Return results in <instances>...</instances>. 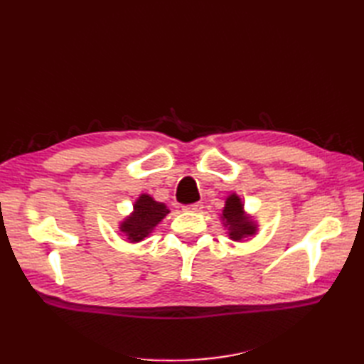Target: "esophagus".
Returning a JSON list of instances; mask_svg holds the SVG:
<instances>
[{
  "instance_id": "obj_1",
  "label": "esophagus",
  "mask_w": 364,
  "mask_h": 364,
  "mask_svg": "<svg viewBox=\"0 0 364 364\" xmlns=\"http://www.w3.org/2000/svg\"><path fill=\"white\" fill-rule=\"evenodd\" d=\"M186 211H191V213H200L203 209V205L202 203H193V205H188L185 206Z\"/></svg>"
}]
</instances>
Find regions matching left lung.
<instances>
[{
  "mask_svg": "<svg viewBox=\"0 0 364 364\" xmlns=\"http://www.w3.org/2000/svg\"><path fill=\"white\" fill-rule=\"evenodd\" d=\"M223 220L225 226L229 228V237L235 241L257 232V226L250 222L249 217L245 215L243 203H241L237 194H230L226 199Z\"/></svg>",
  "mask_w": 364,
  "mask_h": 364,
  "instance_id": "left-lung-1",
  "label": "left lung"
}]
</instances>
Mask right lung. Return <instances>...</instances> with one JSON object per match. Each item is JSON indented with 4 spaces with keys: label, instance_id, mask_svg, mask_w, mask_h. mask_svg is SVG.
Wrapping results in <instances>:
<instances>
[{
    "label": "right lung",
    "instance_id": "right-lung-1",
    "mask_svg": "<svg viewBox=\"0 0 364 364\" xmlns=\"http://www.w3.org/2000/svg\"><path fill=\"white\" fill-rule=\"evenodd\" d=\"M170 211L164 203L153 200L149 194H141L134 205V213L121 223V232H124L132 243L147 237L153 228Z\"/></svg>",
    "mask_w": 364,
    "mask_h": 364
}]
</instances>
